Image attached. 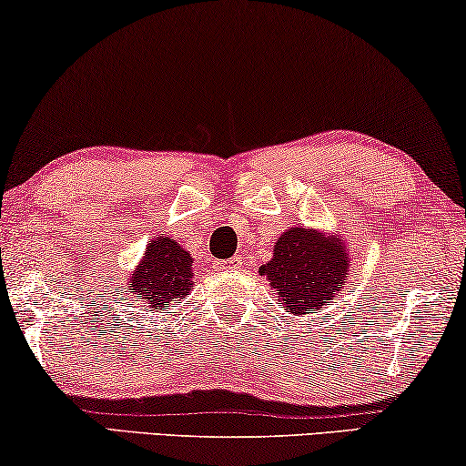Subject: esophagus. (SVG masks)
<instances>
[{"label": "esophagus", "mask_w": 466, "mask_h": 466, "mask_svg": "<svg viewBox=\"0 0 466 466\" xmlns=\"http://www.w3.org/2000/svg\"><path fill=\"white\" fill-rule=\"evenodd\" d=\"M242 266V258H238V255H234V258H230V259H226L224 261V270H236V268H240Z\"/></svg>", "instance_id": "esophagus-1"}]
</instances>
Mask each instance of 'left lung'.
<instances>
[{
  "instance_id": "left-lung-1",
  "label": "left lung",
  "mask_w": 466,
  "mask_h": 466,
  "mask_svg": "<svg viewBox=\"0 0 466 466\" xmlns=\"http://www.w3.org/2000/svg\"><path fill=\"white\" fill-rule=\"evenodd\" d=\"M349 268L350 255L339 236L298 226L280 234L272 259L259 272L287 312L310 314L342 291Z\"/></svg>"
}]
</instances>
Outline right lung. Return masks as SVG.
Segmentation results:
<instances>
[{
  "instance_id": "1",
  "label": "right lung",
  "mask_w": 466,
  "mask_h": 466,
  "mask_svg": "<svg viewBox=\"0 0 466 466\" xmlns=\"http://www.w3.org/2000/svg\"><path fill=\"white\" fill-rule=\"evenodd\" d=\"M194 259L179 242L168 236H156L143 253L141 264L128 279L133 296L146 299L154 308L189 296L194 289Z\"/></svg>"
}]
</instances>
